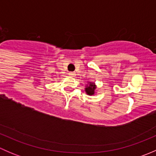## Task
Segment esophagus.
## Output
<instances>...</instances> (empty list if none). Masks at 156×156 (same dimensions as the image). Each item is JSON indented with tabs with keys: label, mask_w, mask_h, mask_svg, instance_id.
<instances>
[{
	"label": "esophagus",
	"mask_w": 156,
	"mask_h": 156,
	"mask_svg": "<svg viewBox=\"0 0 156 156\" xmlns=\"http://www.w3.org/2000/svg\"><path fill=\"white\" fill-rule=\"evenodd\" d=\"M75 75H76V74H75V72H69V75L71 77H75Z\"/></svg>",
	"instance_id": "obj_1"
}]
</instances>
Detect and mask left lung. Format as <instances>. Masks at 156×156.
I'll return each mask as SVG.
<instances>
[{
    "label": "left lung",
    "mask_w": 156,
    "mask_h": 156,
    "mask_svg": "<svg viewBox=\"0 0 156 156\" xmlns=\"http://www.w3.org/2000/svg\"><path fill=\"white\" fill-rule=\"evenodd\" d=\"M97 85L94 82H90V81H87V84H86L84 90H85L86 94L89 96H92L94 94H97Z\"/></svg>",
    "instance_id": "1"
}]
</instances>
